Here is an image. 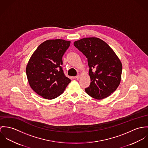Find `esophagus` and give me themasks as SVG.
<instances>
[{
    "instance_id": "1",
    "label": "esophagus",
    "mask_w": 148,
    "mask_h": 148,
    "mask_svg": "<svg viewBox=\"0 0 148 148\" xmlns=\"http://www.w3.org/2000/svg\"><path fill=\"white\" fill-rule=\"evenodd\" d=\"M80 77H81L80 75H77L75 77V78H76L77 79H79L80 78Z\"/></svg>"
}]
</instances>
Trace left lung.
I'll use <instances>...</instances> for the list:
<instances>
[{
    "instance_id": "obj_1",
    "label": "left lung",
    "mask_w": 148,
    "mask_h": 148,
    "mask_svg": "<svg viewBox=\"0 0 148 148\" xmlns=\"http://www.w3.org/2000/svg\"><path fill=\"white\" fill-rule=\"evenodd\" d=\"M74 45L87 58L91 83L85 89L86 93L98 100L109 97L121 79L122 64L114 51L97 37L83 38Z\"/></svg>"
}]
</instances>
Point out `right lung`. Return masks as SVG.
I'll list each match as a JSON object with an SVG mask.
<instances>
[{"instance_id": "right-lung-1", "label": "right lung", "mask_w": 148, "mask_h": 148, "mask_svg": "<svg viewBox=\"0 0 148 148\" xmlns=\"http://www.w3.org/2000/svg\"><path fill=\"white\" fill-rule=\"evenodd\" d=\"M70 41L48 40L34 51L26 67L29 84L33 91L46 99L61 95L71 80L64 73L62 57Z\"/></svg>"}]
</instances>
